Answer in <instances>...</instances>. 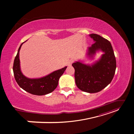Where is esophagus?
I'll list each match as a JSON object with an SVG mask.
<instances>
[{
  "mask_svg": "<svg viewBox=\"0 0 134 134\" xmlns=\"http://www.w3.org/2000/svg\"><path fill=\"white\" fill-rule=\"evenodd\" d=\"M73 63V60H70L69 61V62H68V66H70V65H71V64Z\"/></svg>",
  "mask_w": 134,
  "mask_h": 134,
  "instance_id": "34e87169",
  "label": "esophagus"
}]
</instances>
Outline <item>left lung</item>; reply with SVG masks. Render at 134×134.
I'll list each match as a JSON object with an SVG mask.
<instances>
[{"mask_svg":"<svg viewBox=\"0 0 134 134\" xmlns=\"http://www.w3.org/2000/svg\"><path fill=\"white\" fill-rule=\"evenodd\" d=\"M90 36L95 42L88 48L89 57L93 58L99 50L104 54L91 65L76 62L72 66L75 69L77 87L83 92L94 93L102 91L111 82L115 73L116 61L110 42L97 34H92Z\"/></svg>","mask_w":134,"mask_h":134,"instance_id":"left-lung-1","label":"left lung"}]
</instances>
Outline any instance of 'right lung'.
Instances as JSON below:
<instances>
[{"label":"right lung","mask_w":134,"mask_h":134,"mask_svg":"<svg viewBox=\"0 0 134 134\" xmlns=\"http://www.w3.org/2000/svg\"><path fill=\"white\" fill-rule=\"evenodd\" d=\"M24 42L19 46L13 63V70L15 81L23 90L32 94L43 96L51 93L57 87L59 78L63 74L67 66L56 70L41 78L30 79L27 78L21 72L19 57L20 49Z\"/></svg>","instance_id":"obj_1"}]
</instances>
